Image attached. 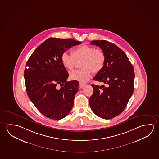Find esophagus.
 <instances>
[{"mask_svg": "<svg viewBox=\"0 0 159 159\" xmlns=\"http://www.w3.org/2000/svg\"><path fill=\"white\" fill-rule=\"evenodd\" d=\"M86 85L85 84H80V88L81 89L83 88L84 86H85Z\"/></svg>", "mask_w": 159, "mask_h": 159, "instance_id": "obj_1", "label": "esophagus"}]
</instances>
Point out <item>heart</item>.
Returning a JSON list of instances; mask_svg holds the SVG:
<instances>
[{
    "label": "heart",
    "instance_id": "b5f03b06",
    "mask_svg": "<svg viewBox=\"0 0 159 159\" xmlns=\"http://www.w3.org/2000/svg\"><path fill=\"white\" fill-rule=\"evenodd\" d=\"M71 53V55L63 52L60 59L63 66L68 70L73 69L76 61L81 60L80 64L81 69L69 73V78L72 80L85 83L90 79L92 73H99L104 66L105 55L100 49L83 45L73 49Z\"/></svg>",
    "mask_w": 159,
    "mask_h": 159
}]
</instances>
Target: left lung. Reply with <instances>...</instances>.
<instances>
[{"mask_svg": "<svg viewBox=\"0 0 159 159\" xmlns=\"http://www.w3.org/2000/svg\"><path fill=\"white\" fill-rule=\"evenodd\" d=\"M91 45L99 47L106 57L104 66L93 80L107 84H92L93 94L89 103L92 111L99 117L110 119L125 109L134 91L135 73L127 55L120 48L107 40H93Z\"/></svg>", "mask_w": 159, "mask_h": 159, "instance_id": "obj_1", "label": "left lung"}]
</instances>
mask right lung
Listing matches in <instances>:
<instances>
[{
	"instance_id": "add662e5",
	"label": "right lung",
	"mask_w": 159,
	"mask_h": 159,
	"mask_svg": "<svg viewBox=\"0 0 159 159\" xmlns=\"http://www.w3.org/2000/svg\"><path fill=\"white\" fill-rule=\"evenodd\" d=\"M72 39L50 38L32 53L24 70L29 99L42 114L61 120L70 112L79 82L66 81L69 74L61 62V55L71 47L80 44ZM62 87L57 89L56 86Z\"/></svg>"
}]
</instances>
